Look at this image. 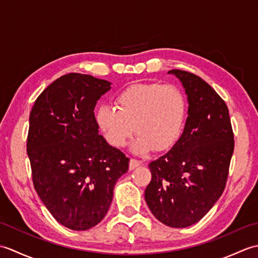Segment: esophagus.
Masks as SVG:
<instances>
[{
  "label": "esophagus",
  "instance_id": "esophagus-1",
  "mask_svg": "<svg viewBox=\"0 0 258 258\" xmlns=\"http://www.w3.org/2000/svg\"><path fill=\"white\" fill-rule=\"evenodd\" d=\"M141 164H142V162L135 160V158H131V160H130V169L132 171V169L139 167Z\"/></svg>",
  "mask_w": 258,
  "mask_h": 258
}]
</instances>
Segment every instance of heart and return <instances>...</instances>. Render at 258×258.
I'll list each match as a JSON object with an SVG mask.
<instances>
[{"instance_id": "heart-1", "label": "heart", "mask_w": 258, "mask_h": 258, "mask_svg": "<svg viewBox=\"0 0 258 258\" xmlns=\"http://www.w3.org/2000/svg\"><path fill=\"white\" fill-rule=\"evenodd\" d=\"M114 108L101 105L96 123L108 144L123 147L138 134L133 151H165L177 143L183 133L187 104L177 86L160 83H136L115 98Z\"/></svg>"}]
</instances>
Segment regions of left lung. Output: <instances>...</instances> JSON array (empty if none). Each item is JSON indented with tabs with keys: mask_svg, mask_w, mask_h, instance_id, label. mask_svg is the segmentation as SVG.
Here are the masks:
<instances>
[{
	"mask_svg": "<svg viewBox=\"0 0 258 258\" xmlns=\"http://www.w3.org/2000/svg\"><path fill=\"white\" fill-rule=\"evenodd\" d=\"M168 73L182 82L188 116L177 143L150 163L145 201L158 221L183 228L204 217L223 194L234 133L227 105L210 84L187 71Z\"/></svg>",
	"mask_w": 258,
	"mask_h": 258,
	"instance_id": "8db88e82",
	"label": "left lung"
}]
</instances>
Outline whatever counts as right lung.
Instances as JSON below:
<instances>
[{"label":"right lung","instance_id":"right-lung-1","mask_svg":"<svg viewBox=\"0 0 258 258\" xmlns=\"http://www.w3.org/2000/svg\"><path fill=\"white\" fill-rule=\"evenodd\" d=\"M108 81L69 73L48 85L30 114L26 151L33 185L55 220L73 231L97 225L130 160L98 134L94 107Z\"/></svg>","mask_w":258,"mask_h":258}]
</instances>
